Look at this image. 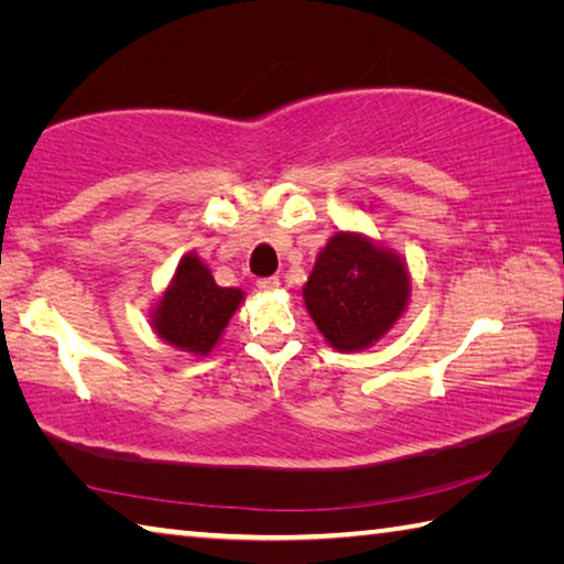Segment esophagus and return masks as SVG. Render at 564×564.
<instances>
[{"label": "esophagus", "mask_w": 564, "mask_h": 564, "mask_svg": "<svg viewBox=\"0 0 564 564\" xmlns=\"http://www.w3.org/2000/svg\"><path fill=\"white\" fill-rule=\"evenodd\" d=\"M279 285H281V281H279V279H261V281H259V289H261L263 293H273V291H279Z\"/></svg>", "instance_id": "obj_1"}]
</instances>
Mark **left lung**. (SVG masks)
Wrapping results in <instances>:
<instances>
[{
  "label": "left lung",
  "instance_id": "left-lung-1",
  "mask_svg": "<svg viewBox=\"0 0 564 564\" xmlns=\"http://www.w3.org/2000/svg\"><path fill=\"white\" fill-rule=\"evenodd\" d=\"M408 301L403 256L358 231L330 236L303 285L308 316L338 352L376 346L403 318Z\"/></svg>",
  "mask_w": 564,
  "mask_h": 564
}]
</instances>
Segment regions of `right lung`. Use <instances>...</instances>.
<instances>
[{
    "label": "right lung",
    "instance_id": "add662e5",
    "mask_svg": "<svg viewBox=\"0 0 564 564\" xmlns=\"http://www.w3.org/2000/svg\"><path fill=\"white\" fill-rule=\"evenodd\" d=\"M243 299L241 289L218 285L212 269L188 251L181 256L169 285L149 313L151 328L171 348L204 358L221 340Z\"/></svg>",
    "mask_w": 564,
    "mask_h": 564
}]
</instances>
